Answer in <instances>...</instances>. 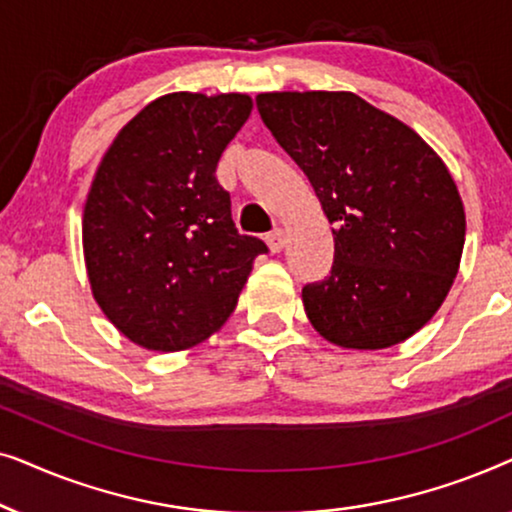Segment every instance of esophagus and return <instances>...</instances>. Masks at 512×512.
I'll list each match as a JSON object with an SVG mask.
<instances>
[{
	"instance_id": "34e87169",
	"label": "esophagus",
	"mask_w": 512,
	"mask_h": 512,
	"mask_svg": "<svg viewBox=\"0 0 512 512\" xmlns=\"http://www.w3.org/2000/svg\"><path fill=\"white\" fill-rule=\"evenodd\" d=\"M265 242H268V247H270L272 254H279V251H282L284 244H286L284 230H282V228H275L268 237H265Z\"/></svg>"
}]
</instances>
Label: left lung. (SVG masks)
I'll list each match as a JSON object with an SVG mask.
<instances>
[{
	"mask_svg": "<svg viewBox=\"0 0 512 512\" xmlns=\"http://www.w3.org/2000/svg\"><path fill=\"white\" fill-rule=\"evenodd\" d=\"M256 107L333 223L331 272L303 286L307 319L347 349L410 338L443 305L464 251V205L445 163L354 93H261Z\"/></svg>",
	"mask_w": 512,
	"mask_h": 512,
	"instance_id": "1",
	"label": "left lung"
}]
</instances>
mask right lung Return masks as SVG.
Listing matches in <instances>:
<instances>
[{
  "instance_id": "right-lung-1",
  "label": "right lung",
  "mask_w": 512,
  "mask_h": 512,
  "mask_svg": "<svg viewBox=\"0 0 512 512\" xmlns=\"http://www.w3.org/2000/svg\"><path fill=\"white\" fill-rule=\"evenodd\" d=\"M251 114L240 93L158 97L118 132L83 209L93 296L137 345L179 352L235 310L258 254L237 233L219 158Z\"/></svg>"
}]
</instances>
